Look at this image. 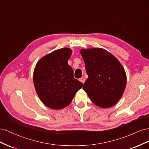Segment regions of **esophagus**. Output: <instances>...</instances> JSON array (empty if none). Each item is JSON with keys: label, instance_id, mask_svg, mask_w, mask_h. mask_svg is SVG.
I'll list each match as a JSON object with an SVG mask.
<instances>
[{"label": "esophagus", "instance_id": "esophagus-1", "mask_svg": "<svg viewBox=\"0 0 149 149\" xmlns=\"http://www.w3.org/2000/svg\"><path fill=\"white\" fill-rule=\"evenodd\" d=\"M79 81L81 82L82 83H84V82H85V79H84V78H81L80 79H79Z\"/></svg>", "mask_w": 149, "mask_h": 149}]
</instances>
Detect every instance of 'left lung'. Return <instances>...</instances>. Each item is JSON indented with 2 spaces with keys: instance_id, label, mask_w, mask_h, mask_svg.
<instances>
[{
  "instance_id": "obj_1",
  "label": "left lung",
  "mask_w": 149,
  "mask_h": 149,
  "mask_svg": "<svg viewBox=\"0 0 149 149\" xmlns=\"http://www.w3.org/2000/svg\"><path fill=\"white\" fill-rule=\"evenodd\" d=\"M88 78L83 89L91 101L102 108L115 105L123 96L126 74L120 62L102 48L81 49Z\"/></svg>"
}]
</instances>
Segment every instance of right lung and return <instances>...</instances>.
<instances>
[{
	"label": "right lung",
	"instance_id": "right-lung-1",
	"mask_svg": "<svg viewBox=\"0 0 149 149\" xmlns=\"http://www.w3.org/2000/svg\"><path fill=\"white\" fill-rule=\"evenodd\" d=\"M72 53L61 48L40 60L33 73V83L45 105L54 109L68 106L83 84L73 77V70L68 64Z\"/></svg>",
	"mask_w": 149,
	"mask_h": 149
}]
</instances>
